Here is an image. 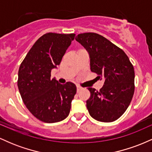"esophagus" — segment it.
I'll return each mask as SVG.
<instances>
[{"label":"esophagus","instance_id":"esophagus-1","mask_svg":"<svg viewBox=\"0 0 152 152\" xmlns=\"http://www.w3.org/2000/svg\"><path fill=\"white\" fill-rule=\"evenodd\" d=\"M76 89H77V92H79L82 89V87L79 85H76Z\"/></svg>","mask_w":152,"mask_h":152}]
</instances>
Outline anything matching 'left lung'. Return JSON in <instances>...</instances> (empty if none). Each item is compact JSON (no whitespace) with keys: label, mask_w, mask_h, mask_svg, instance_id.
Returning a JSON list of instances; mask_svg holds the SVG:
<instances>
[{"label":"left lung","mask_w":152,"mask_h":152,"mask_svg":"<svg viewBox=\"0 0 152 152\" xmlns=\"http://www.w3.org/2000/svg\"><path fill=\"white\" fill-rule=\"evenodd\" d=\"M76 40L87 50L91 71L104 84L99 91L88 88V113L94 119L112 122L121 117L129 106L134 93V69L123 50L95 33L78 34Z\"/></svg>","instance_id":"8db88e82"}]
</instances>
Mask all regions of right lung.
Wrapping results in <instances>:
<instances>
[{
    "label": "right lung",
    "mask_w": 152,
    "mask_h": 152,
    "mask_svg": "<svg viewBox=\"0 0 152 152\" xmlns=\"http://www.w3.org/2000/svg\"><path fill=\"white\" fill-rule=\"evenodd\" d=\"M76 34L48 33L40 37L27 53L18 70V87L23 102L40 121L56 123L69 116L76 93L74 83L61 84L50 78Z\"/></svg>",
    "instance_id": "right-lung-1"
}]
</instances>
